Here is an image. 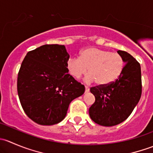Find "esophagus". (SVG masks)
<instances>
[{
	"label": "esophagus",
	"mask_w": 153,
	"mask_h": 153,
	"mask_svg": "<svg viewBox=\"0 0 153 153\" xmlns=\"http://www.w3.org/2000/svg\"><path fill=\"white\" fill-rule=\"evenodd\" d=\"M85 91H86V92H89V86H85Z\"/></svg>",
	"instance_id": "obj_1"
}]
</instances>
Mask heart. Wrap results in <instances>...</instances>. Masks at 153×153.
Here are the masks:
<instances>
[{
	"label": "heart",
	"mask_w": 153,
	"mask_h": 153,
	"mask_svg": "<svg viewBox=\"0 0 153 153\" xmlns=\"http://www.w3.org/2000/svg\"><path fill=\"white\" fill-rule=\"evenodd\" d=\"M124 61L118 53L97 47H89L83 50L78 57H70L67 61L69 74L78 78L87 70L86 82L95 81L97 85L106 86L116 81L122 73Z\"/></svg>",
	"instance_id": "b5f03b06"
}]
</instances>
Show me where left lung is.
Segmentation results:
<instances>
[{
	"label": "left lung",
	"mask_w": 153,
	"mask_h": 153,
	"mask_svg": "<svg viewBox=\"0 0 153 153\" xmlns=\"http://www.w3.org/2000/svg\"><path fill=\"white\" fill-rule=\"evenodd\" d=\"M126 63L118 79L106 86L90 88L95 98L89 114L96 124L104 126L119 124L130 115L142 92L140 64L128 52L118 50Z\"/></svg>",
	"instance_id": "left-lung-1"
}]
</instances>
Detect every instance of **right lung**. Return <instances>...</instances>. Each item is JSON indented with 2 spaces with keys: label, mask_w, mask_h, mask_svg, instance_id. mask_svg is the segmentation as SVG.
Segmentation results:
<instances>
[{
  "label": "right lung",
  "mask_w": 153,
  "mask_h": 153,
  "mask_svg": "<svg viewBox=\"0 0 153 153\" xmlns=\"http://www.w3.org/2000/svg\"><path fill=\"white\" fill-rule=\"evenodd\" d=\"M65 46L46 44L29 51L18 75L20 102L27 116L40 125L61 122L72 100L85 87L68 74Z\"/></svg>",
  "instance_id": "obj_1"
}]
</instances>
